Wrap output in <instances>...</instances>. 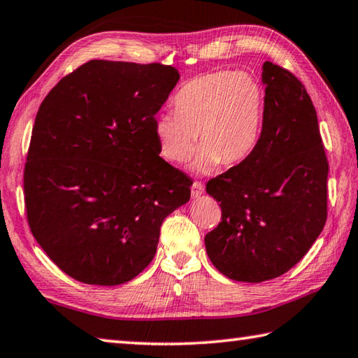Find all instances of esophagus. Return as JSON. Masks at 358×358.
I'll return each mask as SVG.
<instances>
[{"label":"esophagus","instance_id":"1","mask_svg":"<svg viewBox=\"0 0 358 358\" xmlns=\"http://www.w3.org/2000/svg\"><path fill=\"white\" fill-rule=\"evenodd\" d=\"M204 193V185L201 182H193L192 185V196L199 198Z\"/></svg>","mask_w":358,"mask_h":358}]
</instances>
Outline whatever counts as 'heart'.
I'll list each match as a JSON object with an SVG mask.
<instances>
[{"label":"heart","mask_w":358,"mask_h":358,"mask_svg":"<svg viewBox=\"0 0 358 358\" xmlns=\"http://www.w3.org/2000/svg\"><path fill=\"white\" fill-rule=\"evenodd\" d=\"M174 113L155 117L160 154L185 163L201 149L192 171L210 174L223 163L234 166L255 152L264 125L266 96L253 75L217 71L192 78L174 96Z\"/></svg>","instance_id":"b5f03b06"}]
</instances>
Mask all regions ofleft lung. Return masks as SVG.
<instances>
[{"mask_svg":"<svg viewBox=\"0 0 358 358\" xmlns=\"http://www.w3.org/2000/svg\"><path fill=\"white\" fill-rule=\"evenodd\" d=\"M261 140L245 162L210 179L222 222L206 234L212 264L224 277L261 283L303 258L327 220L329 163L305 86L266 61Z\"/></svg>","mask_w":358,"mask_h":358,"instance_id":"left-lung-1","label":"left lung"}]
</instances>
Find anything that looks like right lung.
I'll return each mask as SVG.
<instances>
[{
	"label": "right lung",
	"instance_id": "1",
	"mask_svg": "<svg viewBox=\"0 0 358 358\" xmlns=\"http://www.w3.org/2000/svg\"><path fill=\"white\" fill-rule=\"evenodd\" d=\"M180 78L171 66L94 59L36 115L24 165L28 223L43 252L86 285L127 283L152 261L190 179L160 157L154 122Z\"/></svg>",
	"mask_w": 358,
	"mask_h": 358
}]
</instances>
